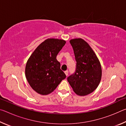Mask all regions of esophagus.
Here are the masks:
<instances>
[{"instance_id":"esophagus-1","label":"esophagus","mask_w":126,"mask_h":126,"mask_svg":"<svg viewBox=\"0 0 126 126\" xmlns=\"http://www.w3.org/2000/svg\"><path fill=\"white\" fill-rule=\"evenodd\" d=\"M64 73L65 74L66 76H67L68 75V71H65V72H64Z\"/></svg>"}]
</instances>
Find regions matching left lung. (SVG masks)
<instances>
[{"label":"left lung","instance_id":"8db88e82","mask_svg":"<svg viewBox=\"0 0 126 126\" xmlns=\"http://www.w3.org/2000/svg\"><path fill=\"white\" fill-rule=\"evenodd\" d=\"M76 61L74 73L67 80L77 94L86 95L97 88L102 77L99 61L92 49L81 38L69 41Z\"/></svg>","mask_w":126,"mask_h":126}]
</instances>
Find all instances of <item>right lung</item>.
Wrapping results in <instances>:
<instances>
[{
  "label": "right lung",
  "mask_w": 126,
  "mask_h": 126,
  "mask_svg": "<svg viewBox=\"0 0 126 126\" xmlns=\"http://www.w3.org/2000/svg\"><path fill=\"white\" fill-rule=\"evenodd\" d=\"M65 41L48 39L36 48L27 61L25 76L30 86L38 93H52L66 77L56 57Z\"/></svg>",
  "instance_id": "1"
}]
</instances>
